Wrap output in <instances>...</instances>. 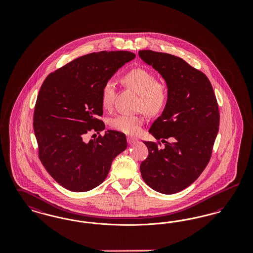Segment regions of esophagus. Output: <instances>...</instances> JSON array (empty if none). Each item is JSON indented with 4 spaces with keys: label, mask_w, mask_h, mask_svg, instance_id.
I'll return each instance as SVG.
<instances>
[{
    "label": "esophagus",
    "mask_w": 253,
    "mask_h": 253,
    "mask_svg": "<svg viewBox=\"0 0 253 253\" xmlns=\"http://www.w3.org/2000/svg\"><path fill=\"white\" fill-rule=\"evenodd\" d=\"M127 141L130 145L134 144L135 142H137V139L133 138L132 136H127Z\"/></svg>",
    "instance_id": "1"
}]
</instances>
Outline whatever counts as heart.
<instances>
[{
	"label": "heart",
	"instance_id": "b5f03b06",
	"mask_svg": "<svg viewBox=\"0 0 253 253\" xmlns=\"http://www.w3.org/2000/svg\"><path fill=\"white\" fill-rule=\"evenodd\" d=\"M121 82L140 96L139 110H143L146 114L154 116L166 107L169 99L168 88L157 82V77L152 71L143 67L133 68L122 77ZM115 96L116 84L111 80L105 82L100 93L102 107L106 110L112 108ZM142 124V118L131 115H119L110 121L113 129L130 135L139 133Z\"/></svg>",
	"mask_w": 253,
	"mask_h": 253
}]
</instances>
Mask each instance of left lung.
Wrapping results in <instances>:
<instances>
[{
    "label": "left lung",
    "instance_id": "1",
    "mask_svg": "<svg viewBox=\"0 0 253 253\" xmlns=\"http://www.w3.org/2000/svg\"><path fill=\"white\" fill-rule=\"evenodd\" d=\"M138 55L162 76L169 91L166 107L149 130L165 147L144 141L149 155L140 172L158 193H178L199 177L211 159L220 121L216 97L204 73L181 58L152 50Z\"/></svg>",
    "mask_w": 253,
    "mask_h": 253
}]
</instances>
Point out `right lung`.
<instances>
[{"label": "right lung", "instance_id": "obj_1", "mask_svg": "<svg viewBox=\"0 0 253 253\" xmlns=\"http://www.w3.org/2000/svg\"><path fill=\"white\" fill-rule=\"evenodd\" d=\"M135 55L101 51L70 61L44 80L37 97L33 127L39 158L63 188L82 193L101 184L112 162L127 148L123 132L108 130L88 142L85 134L99 133L103 110L101 88Z\"/></svg>", "mask_w": 253, "mask_h": 253}]
</instances>
